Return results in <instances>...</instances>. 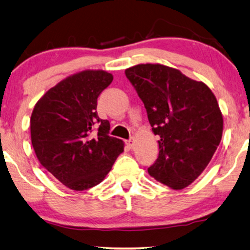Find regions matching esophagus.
<instances>
[{
  "label": "esophagus",
  "instance_id": "esophagus-1",
  "mask_svg": "<svg viewBox=\"0 0 250 250\" xmlns=\"http://www.w3.org/2000/svg\"><path fill=\"white\" fill-rule=\"evenodd\" d=\"M134 139H129V140H127V141H126V145L128 146V148H131V149H133L134 148Z\"/></svg>",
  "mask_w": 250,
  "mask_h": 250
}]
</instances>
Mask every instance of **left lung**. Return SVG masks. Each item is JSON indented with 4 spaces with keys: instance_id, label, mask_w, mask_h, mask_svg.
<instances>
[{
    "instance_id": "left-lung-1",
    "label": "left lung",
    "mask_w": 250,
    "mask_h": 250,
    "mask_svg": "<svg viewBox=\"0 0 250 250\" xmlns=\"http://www.w3.org/2000/svg\"><path fill=\"white\" fill-rule=\"evenodd\" d=\"M148 114L159 155L150 176L173 190L190 186L209 164L223 133L217 100L203 82L160 63L125 70Z\"/></svg>"
}]
</instances>
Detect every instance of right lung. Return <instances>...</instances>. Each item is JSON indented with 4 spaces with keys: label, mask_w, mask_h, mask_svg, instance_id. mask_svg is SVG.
I'll list each match as a JSON object with an SVG mask.
<instances>
[{
    "label": "right lung",
    "mask_w": 250,
    "mask_h": 250,
    "mask_svg": "<svg viewBox=\"0 0 250 250\" xmlns=\"http://www.w3.org/2000/svg\"><path fill=\"white\" fill-rule=\"evenodd\" d=\"M112 80L104 70L80 71L51 87L34 107L30 136L37 159L71 190L102 182L124 151V142L109 136L110 124L97 112L98 97Z\"/></svg>",
    "instance_id": "1"
}]
</instances>
